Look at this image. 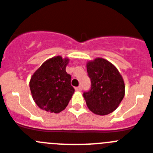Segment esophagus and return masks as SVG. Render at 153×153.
Here are the masks:
<instances>
[{
	"instance_id": "34e87169",
	"label": "esophagus",
	"mask_w": 153,
	"mask_h": 153,
	"mask_svg": "<svg viewBox=\"0 0 153 153\" xmlns=\"http://www.w3.org/2000/svg\"><path fill=\"white\" fill-rule=\"evenodd\" d=\"M75 90H76V91H81V90H82V87H81V86H77V87H76Z\"/></svg>"
}]
</instances>
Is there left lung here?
Wrapping results in <instances>:
<instances>
[{"instance_id": "obj_1", "label": "left lung", "mask_w": 153, "mask_h": 153, "mask_svg": "<svg viewBox=\"0 0 153 153\" xmlns=\"http://www.w3.org/2000/svg\"><path fill=\"white\" fill-rule=\"evenodd\" d=\"M86 70L91 86L83 95L88 108L100 116L113 112L125 94L122 76L114 65L102 58L87 63Z\"/></svg>"}]
</instances>
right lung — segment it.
Segmentation results:
<instances>
[{
    "label": "right lung",
    "instance_id": "add662e5",
    "mask_svg": "<svg viewBox=\"0 0 153 153\" xmlns=\"http://www.w3.org/2000/svg\"><path fill=\"white\" fill-rule=\"evenodd\" d=\"M69 60L57 56L47 60L33 74L30 81L36 104L47 112L58 113L67 107L74 94L71 76L66 72Z\"/></svg>",
    "mask_w": 153,
    "mask_h": 153
}]
</instances>
